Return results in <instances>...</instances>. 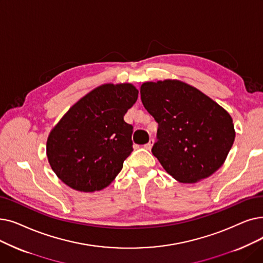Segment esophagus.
I'll return each instance as SVG.
<instances>
[{
	"label": "esophagus",
	"mask_w": 263,
	"mask_h": 263,
	"mask_svg": "<svg viewBox=\"0 0 263 263\" xmlns=\"http://www.w3.org/2000/svg\"><path fill=\"white\" fill-rule=\"evenodd\" d=\"M153 145H154V140H153V139H151V140H149V142H148L147 144H145V145H144V147L146 148V149L149 151L151 148L153 147Z\"/></svg>",
	"instance_id": "obj_1"
}]
</instances>
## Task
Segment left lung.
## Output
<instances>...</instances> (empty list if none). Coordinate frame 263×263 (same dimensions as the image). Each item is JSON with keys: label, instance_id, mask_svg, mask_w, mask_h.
I'll return each instance as SVG.
<instances>
[{"label": "left lung", "instance_id": "left-lung-1", "mask_svg": "<svg viewBox=\"0 0 263 263\" xmlns=\"http://www.w3.org/2000/svg\"><path fill=\"white\" fill-rule=\"evenodd\" d=\"M141 100L158 122L152 152L180 182H197L218 170L235 139L231 116L198 89L178 81L145 83Z\"/></svg>", "mask_w": 263, "mask_h": 263}]
</instances>
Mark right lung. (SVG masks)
<instances>
[{"mask_svg":"<svg viewBox=\"0 0 263 263\" xmlns=\"http://www.w3.org/2000/svg\"><path fill=\"white\" fill-rule=\"evenodd\" d=\"M131 84L103 85L74 104L50 132L47 157L53 172L78 191L104 189L133 152V127L124 114L138 100Z\"/></svg>","mask_w":263,"mask_h":263,"instance_id":"1","label":"right lung"}]
</instances>
